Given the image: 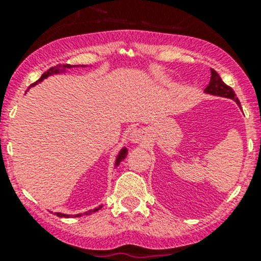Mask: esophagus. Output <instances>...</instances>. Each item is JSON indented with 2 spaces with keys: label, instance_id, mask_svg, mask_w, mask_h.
Segmentation results:
<instances>
[{
  "label": "esophagus",
  "instance_id": "esophagus-1",
  "mask_svg": "<svg viewBox=\"0 0 261 261\" xmlns=\"http://www.w3.org/2000/svg\"><path fill=\"white\" fill-rule=\"evenodd\" d=\"M145 133L141 130H134L133 134H131L130 136V140L133 141V143L135 144H139V143H143L144 140H145Z\"/></svg>",
  "mask_w": 261,
  "mask_h": 261
}]
</instances>
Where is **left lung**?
Here are the masks:
<instances>
[{
  "label": "left lung",
  "mask_w": 261,
  "mask_h": 261,
  "mask_svg": "<svg viewBox=\"0 0 261 261\" xmlns=\"http://www.w3.org/2000/svg\"><path fill=\"white\" fill-rule=\"evenodd\" d=\"M204 91L207 93L215 94V96H222V97H227V98L235 99L238 102V105L240 106V101L236 97L235 92L231 87H228L227 84L223 83V81L221 80V77L218 75V73L216 72L215 69H211V81H210V84L206 87Z\"/></svg>",
  "instance_id": "obj_1"
}]
</instances>
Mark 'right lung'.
Masks as SVG:
<instances>
[{
    "label": "right lung",
    "mask_w": 261,
    "mask_h": 261,
    "mask_svg": "<svg viewBox=\"0 0 261 261\" xmlns=\"http://www.w3.org/2000/svg\"><path fill=\"white\" fill-rule=\"evenodd\" d=\"M70 67H73V65H70V64H59V65H57V67H54V68H50V69L46 70V72L44 73V74L41 75V77L39 78V80L36 81L35 83L31 84L30 87H33V86H35V84H38L39 82H41V81L44 80V78H46V77H49V75H51L53 73H58V72H59V69H62V68H63V69H65V68H70ZM126 154H127V150H126V149L121 150L120 154H118V156H117V160H116V165H118V164H120V163H121V160L125 159ZM101 207H102V206L97 207V208H94V210H91V211H88L87 213H88V215H91V213L97 212V211H98V210H101ZM55 215L59 216V217H69V216L64 215V213H55ZM77 216H80V215H77Z\"/></svg>",
    "instance_id": "obj_1"
}]
</instances>
